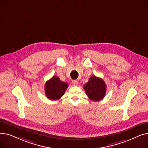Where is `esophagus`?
Instances as JSON below:
<instances>
[{
    "mask_svg": "<svg viewBox=\"0 0 148 148\" xmlns=\"http://www.w3.org/2000/svg\"><path fill=\"white\" fill-rule=\"evenodd\" d=\"M72 84L73 85V86H77V85L79 84V82L77 80H73Z\"/></svg>",
    "mask_w": 148,
    "mask_h": 148,
    "instance_id": "esophagus-1",
    "label": "esophagus"
}]
</instances>
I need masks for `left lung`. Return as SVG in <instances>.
Returning a JSON list of instances; mask_svg holds the SVG:
<instances>
[{"label":"left lung","instance_id":"obj_1","mask_svg":"<svg viewBox=\"0 0 148 148\" xmlns=\"http://www.w3.org/2000/svg\"><path fill=\"white\" fill-rule=\"evenodd\" d=\"M84 89L90 99L99 101L105 97L106 84L102 79L92 75L88 82L84 85Z\"/></svg>","mask_w":148,"mask_h":148}]
</instances>
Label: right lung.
Here are the masks:
<instances>
[{
    "label": "right lung",
    "mask_w": 148,
    "mask_h": 148,
    "mask_svg": "<svg viewBox=\"0 0 148 148\" xmlns=\"http://www.w3.org/2000/svg\"><path fill=\"white\" fill-rule=\"evenodd\" d=\"M68 86V84L61 81L58 77L53 76L45 83L44 90L46 97L51 100L59 99L64 95Z\"/></svg>",
    "instance_id": "obj_1"
}]
</instances>
